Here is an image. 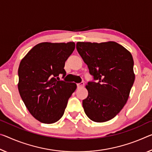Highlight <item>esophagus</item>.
<instances>
[{
  "label": "esophagus",
  "mask_w": 152,
  "mask_h": 152,
  "mask_svg": "<svg viewBox=\"0 0 152 152\" xmlns=\"http://www.w3.org/2000/svg\"><path fill=\"white\" fill-rule=\"evenodd\" d=\"M84 86H85V83H78V84H77V86H78V88L83 87Z\"/></svg>",
  "instance_id": "obj_1"
}]
</instances>
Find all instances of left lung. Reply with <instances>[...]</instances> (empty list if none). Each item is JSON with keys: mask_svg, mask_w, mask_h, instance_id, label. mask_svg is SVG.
<instances>
[{"mask_svg": "<svg viewBox=\"0 0 152 152\" xmlns=\"http://www.w3.org/2000/svg\"><path fill=\"white\" fill-rule=\"evenodd\" d=\"M76 49L97 81L86 85L85 114L94 122H107L118 114L129 99L135 78L132 55L114 41L78 42Z\"/></svg>", "mask_w": 152, "mask_h": 152, "instance_id": "8db88e82", "label": "left lung"}]
</instances>
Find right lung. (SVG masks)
Instances as JSON below:
<instances>
[{
  "label": "right lung",
  "mask_w": 152,
  "mask_h": 152,
  "mask_svg": "<svg viewBox=\"0 0 152 152\" xmlns=\"http://www.w3.org/2000/svg\"><path fill=\"white\" fill-rule=\"evenodd\" d=\"M75 43L41 42L21 59L18 69V90L29 112L45 124L55 123L63 116L67 101L76 89L75 83L60 80L66 72L65 62Z\"/></svg>",
  "instance_id": "right-lung-1"
}]
</instances>
